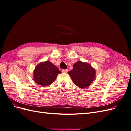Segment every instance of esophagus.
<instances>
[{
    "mask_svg": "<svg viewBox=\"0 0 131 131\" xmlns=\"http://www.w3.org/2000/svg\"><path fill=\"white\" fill-rule=\"evenodd\" d=\"M62 71L63 73H67V72H68V69H63Z\"/></svg>",
    "mask_w": 131,
    "mask_h": 131,
    "instance_id": "esophagus-1",
    "label": "esophagus"
}]
</instances>
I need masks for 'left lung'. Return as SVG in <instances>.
<instances>
[{
	"instance_id": "left-lung-1",
	"label": "left lung",
	"mask_w": 131,
	"mask_h": 131,
	"mask_svg": "<svg viewBox=\"0 0 131 131\" xmlns=\"http://www.w3.org/2000/svg\"><path fill=\"white\" fill-rule=\"evenodd\" d=\"M75 85L81 89L89 86L95 78V70L87 63L78 61L73 66L72 70L68 73Z\"/></svg>"
}]
</instances>
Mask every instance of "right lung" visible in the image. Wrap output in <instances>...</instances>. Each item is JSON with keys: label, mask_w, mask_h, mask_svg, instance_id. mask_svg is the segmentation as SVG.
<instances>
[{"label": "right lung", "mask_w": 131, "mask_h": 131, "mask_svg": "<svg viewBox=\"0 0 131 131\" xmlns=\"http://www.w3.org/2000/svg\"><path fill=\"white\" fill-rule=\"evenodd\" d=\"M61 72L49 61L38 64L34 70V80L37 84L48 86L54 82L57 75Z\"/></svg>", "instance_id": "1"}]
</instances>
